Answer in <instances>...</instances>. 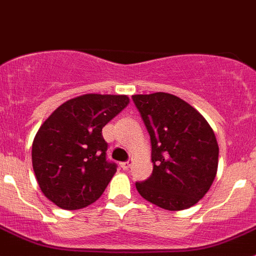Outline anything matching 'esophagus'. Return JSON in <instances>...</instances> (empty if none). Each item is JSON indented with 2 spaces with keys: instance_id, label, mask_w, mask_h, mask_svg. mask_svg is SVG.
<instances>
[{
  "instance_id": "obj_1",
  "label": "esophagus",
  "mask_w": 256,
  "mask_h": 256,
  "mask_svg": "<svg viewBox=\"0 0 256 256\" xmlns=\"http://www.w3.org/2000/svg\"><path fill=\"white\" fill-rule=\"evenodd\" d=\"M131 164H132V160H128V161L126 162H121L120 166L122 170H128L131 167Z\"/></svg>"
}]
</instances>
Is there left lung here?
I'll list each match as a JSON object with an SVG mask.
<instances>
[{
    "mask_svg": "<svg viewBox=\"0 0 256 256\" xmlns=\"http://www.w3.org/2000/svg\"><path fill=\"white\" fill-rule=\"evenodd\" d=\"M152 148V174L136 182L148 202L187 209L204 197L218 168L219 147L213 130L193 106L168 92L132 95Z\"/></svg>",
    "mask_w": 256,
    "mask_h": 256,
    "instance_id": "1",
    "label": "left lung"
}]
</instances>
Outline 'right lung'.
Masks as SVG:
<instances>
[{
	"instance_id": "1",
	"label": "right lung",
	"mask_w": 256,
	"mask_h": 256,
	"mask_svg": "<svg viewBox=\"0 0 256 256\" xmlns=\"http://www.w3.org/2000/svg\"><path fill=\"white\" fill-rule=\"evenodd\" d=\"M130 102L126 95L85 94L68 100L43 122L32 144L40 190L62 209L76 210L100 198L115 174L102 128Z\"/></svg>"
}]
</instances>
